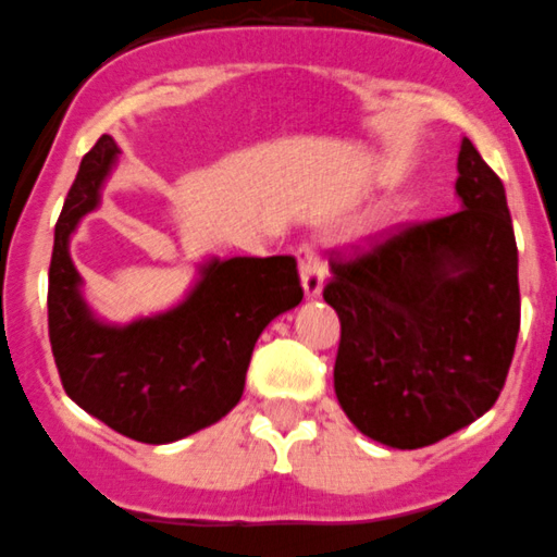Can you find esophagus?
Returning <instances> with one entry per match:
<instances>
[{
  "mask_svg": "<svg viewBox=\"0 0 557 557\" xmlns=\"http://www.w3.org/2000/svg\"><path fill=\"white\" fill-rule=\"evenodd\" d=\"M299 274H302V288L308 297H319L324 285V260L313 244H302L297 249Z\"/></svg>",
  "mask_w": 557,
  "mask_h": 557,
  "instance_id": "34e87169",
  "label": "esophagus"
}]
</instances>
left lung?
<instances>
[{
    "instance_id": "left-lung-1",
    "label": "left lung",
    "mask_w": 557,
    "mask_h": 557,
    "mask_svg": "<svg viewBox=\"0 0 557 557\" xmlns=\"http://www.w3.org/2000/svg\"><path fill=\"white\" fill-rule=\"evenodd\" d=\"M460 210L330 260L335 397L385 447L419 449L497 403L519 335V252L503 180L469 138Z\"/></svg>"
}]
</instances>
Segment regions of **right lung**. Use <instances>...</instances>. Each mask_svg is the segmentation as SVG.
Returning <instances> with one entry per match:
<instances>
[{
	"mask_svg": "<svg viewBox=\"0 0 557 557\" xmlns=\"http://www.w3.org/2000/svg\"><path fill=\"white\" fill-rule=\"evenodd\" d=\"M119 147L102 135L83 158L49 263V344L69 397L99 422L144 444L210 428L238 405L255 341L274 315L302 302L297 260L213 258L177 308L124 327L102 324L79 294L69 238L99 205Z\"/></svg>",
	"mask_w": 557,
	"mask_h": 557,
	"instance_id": "add662e5",
	"label": "right lung"
}]
</instances>
